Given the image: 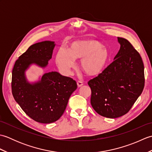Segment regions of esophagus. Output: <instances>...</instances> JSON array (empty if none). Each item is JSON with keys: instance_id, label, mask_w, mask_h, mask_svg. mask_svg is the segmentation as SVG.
Segmentation results:
<instances>
[{"instance_id": "obj_1", "label": "esophagus", "mask_w": 152, "mask_h": 152, "mask_svg": "<svg viewBox=\"0 0 152 152\" xmlns=\"http://www.w3.org/2000/svg\"><path fill=\"white\" fill-rule=\"evenodd\" d=\"M77 84H78V86L80 88V87H81L83 85V82L78 81V82H77Z\"/></svg>"}]
</instances>
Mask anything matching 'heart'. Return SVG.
Masks as SVG:
<instances>
[{"label": "heart", "instance_id": "heart-1", "mask_svg": "<svg viewBox=\"0 0 152 152\" xmlns=\"http://www.w3.org/2000/svg\"><path fill=\"white\" fill-rule=\"evenodd\" d=\"M108 58V51L101 43L86 41L73 43L69 51L61 48L57 54L56 63L62 72L69 74L76 66L74 59H82V69L88 75L94 76L104 69Z\"/></svg>", "mask_w": 152, "mask_h": 152}]
</instances>
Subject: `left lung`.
<instances>
[{
  "label": "left lung",
  "mask_w": 152,
  "mask_h": 152,
  "mask_svg": "<svg viewBox=\"0 0 152 152\" xmlns=\"http://www.w3.org/2000/svg\"><path fill=\"white\" fill-rule=\"evenodd\" d=\"M118 40L121 46L114 60L88 82L93 108L108 118L127 114L141 95L145 83L140 55L127 39Z\"/></svg>",
  "instance_id": "left-lung-1"
}]
</instances>
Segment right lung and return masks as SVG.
Masks as SVG:
<instances>
[{
	"instance_id": "add662e5",
	"label": "right lung",
	"mask_w": 152,
	"mask_h": 152,
	"mask_svg": "<svg viewBox=\"0 0 152 152\" xmlns=\"http://www.w3.org/2000/svg\"><path fill=\"white\" fill-rule=\"evenodd\" d=\"M54 47L51 41L32 45L19 57L12 70V92L15 101L27 115L42 124L58 120L77 88L75 80L57 72L44 74L40 81L34 84L27 82L25 72L27 68L31 64L46 66Z\"/></svg>"
}]
</instances>
